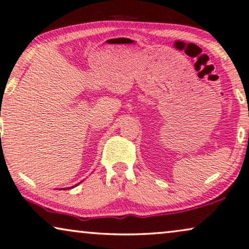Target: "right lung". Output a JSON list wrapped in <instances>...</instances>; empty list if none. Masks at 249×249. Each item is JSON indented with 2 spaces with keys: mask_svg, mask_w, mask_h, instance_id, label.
Returning <instances> with one entry per match:
<instances>
[{
  "mask_svg": "<svg viewBox=\"0 0 249 249\" xmlns=\"http://www.w3.org/2000/svg\"><path fill=\"white\" fill-rule=\"evenodd\" d=\"M79 183H81V182H79ZM76 185H77V184H76ZM71 188H75V185H74V187H71ZM66 189H71V188H66Z\"/></svg>",
  "mask_w": 249,
  "mask_h": 249,
  "instance_id": "right-lung-1",
  "label": "right lung"
}]
</instances>
